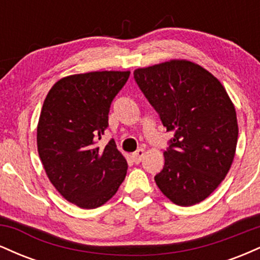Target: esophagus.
I'll return each mask as SVG.
<instances>
[{
  "mask_svg": "<svg viewBox=\"0 0 260 260\" xmlns=\"http://www.w3.org/2000/svg\"><path fill=\"white\" fill-rule=\"evenodd\" d=\"M143 156H144V149L143 148H139L138 150L134 151V153L132 154V159L136 164H139L140 161L143 160Z\"/></svg>",
  "mask_w": 260,
  "mask_h": 260,
  "instance_id": "1",
  "label": "esophagus"
}]
</instances>
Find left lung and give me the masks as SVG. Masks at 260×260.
Wrapping results in <instances>:
<instances>
[{"label":"left lung","instance_id":"8db88e82","mask_svg":"<svg viewBox=\"0 0 260 260\" xmlns=\"http://www.w3.org/2000/svg\"><path fill=\"white\" fill-rule=\"evenodd\" d=\"M133 74L164 127L174 133L155 182L175 204H198L219 187L234 161L238 137L234 104L216 77L187 59H170Z\"/></svg>","mask_w":260,"mask_h":260}]
</instances>
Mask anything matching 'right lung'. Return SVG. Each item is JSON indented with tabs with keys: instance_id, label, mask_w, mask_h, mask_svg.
<instances>
[{
	"instance_id": "add662e5",
	"label": "right lung",
	"mask_w": 260,
	"mask_h": 260,
	"mask_svg": "<svg viewBox=\"0 0 260 260\" xmlns=\"http://www.w3.org/2000/svg\"><path fill=\"white\" fill-rule=\"evenodd\" d=\"M129 71L72 74L56 82L45 98L37 129L38 151L47 177L66 201L83 209L105 204L127 174V161L111 139L98 140L109 127L113 98Z\"/></svg>"
}]
</instances>
